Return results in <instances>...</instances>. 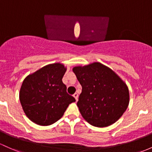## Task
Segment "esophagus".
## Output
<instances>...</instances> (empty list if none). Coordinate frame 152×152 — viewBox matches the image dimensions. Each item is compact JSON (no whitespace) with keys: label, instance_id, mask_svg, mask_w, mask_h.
Instances as JSON below:
<instances>
[{"label":"esophagus","instance_id":"obj_1","mask_svg":"<svg viewBox=\"0 0 152 152\" xmlns=\"http://www.w3.org/2000/svg\"><path fill=\"white\" fill-rule=\"evenodd\" d=\"M73 97H74L75 99H76V100L78 101V97H79V95H78L77 93H75V94H73Z\"/></svg>","mask_w":152,"mask_h":152}]
</instances>
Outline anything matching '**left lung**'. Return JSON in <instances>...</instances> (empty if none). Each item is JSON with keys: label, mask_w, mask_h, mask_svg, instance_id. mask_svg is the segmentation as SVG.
<instances>
[{"label": "left lung", "mask_w": 152, "mask_h": 152, "mask_svg": "<svg viewBox=\"0 0 152 152\" xmlns=\"http://www.w3.org/2000/svg\"><path fill=\"white\" fill-rule=\"evenodd\" d=\"M82 86L77 106L91 126L107 127L119 120L129 104L126 83L113 70L100 63L73 68Z\"/></svg>", "instance_id": "left-lung-1"}]
</instances>
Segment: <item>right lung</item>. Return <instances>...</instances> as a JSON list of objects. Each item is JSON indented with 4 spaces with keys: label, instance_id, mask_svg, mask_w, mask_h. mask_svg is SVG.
<instances>
[{
    "label": "right lung",
    "instance_id": "right-lung-1",
    "mask_svg": "<svg viewBox=\"0 0 152 152\" xmlns=\"http://www.w3.org/2000/svg\"><path fill=\"white\" fill-rule=\"evenodd\" d=\"M66 68L59 63L47 65L25 78L19 99L30 121L50 126L61 119L71 103L76 101L66 91L62 79Z\"/></svg>",
    "mask_w": 152,
    "mask_h": 152
}]
</instances>
